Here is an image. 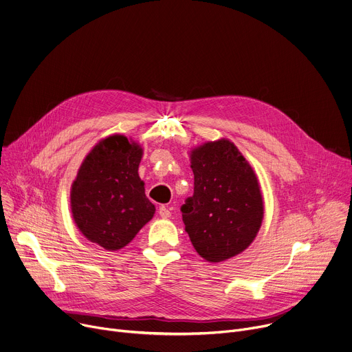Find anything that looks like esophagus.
Returning <instances> with one entry per match:
<instances>
[{"mask_svg": "<svg viewBox=\"0 0 352 352\" xmlns=\"http://www.w3.org/2000/svg\"><path fill=\"white\" fill-rule=\"evenodd\" d=\"M159 214H160L163 219H168V217H171V212H170V209H168L167 206H160V209H159Z\"/></svg>", "mask_w": 352, "mask_h": 352, "instance_id": "1", "label": "esophagus"}]
</instances>
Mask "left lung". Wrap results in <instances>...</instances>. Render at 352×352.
Here are the masks:
<instances>
[{
  "label": "left lung",
  "instance_id": "obj_1",
  "mask_svg": "<svg viewBox=\"0 0 352 352\" xmlns=\"http://www.w3.org/2000/svg\"><path fill=\"white\" fill-rule=\"evenodd\" d=\"M193 195L181 206L185 231L208 262H223L254 242L263 220V197L255 171L228 139L190 152Z\"/></svg>",
  "mask_w": 352,
  "mask_h": 352
}]
</instances>
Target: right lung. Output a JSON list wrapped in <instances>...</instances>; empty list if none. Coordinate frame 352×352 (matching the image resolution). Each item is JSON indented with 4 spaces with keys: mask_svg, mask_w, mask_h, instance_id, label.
<instances>
[{
    "mask_svg": "<svg viewBox=\"0 0 352 352\" xmlns=\"http://www.w3.org/2000/svg\"><path fill=\"white\" fill-rule=\"evenodd\" d=\"M142 155V147L126 136H109L90 150L72 184L75 224L107 250L128 245L156 212L138 174Z\"/></svg>",
    "mask_w": 352,
    "mask_h": 352,
    "instance_id": "1",
    "label": "right lung"
}]
</instances>
